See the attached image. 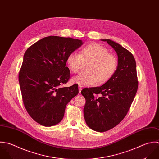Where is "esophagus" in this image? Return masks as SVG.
I'll use <instances>...</instances> for the list:
<instances>
[{
    "mask_svg": "<svg viewBox=\"0 0 159 159\" xmlns=\"http://www.w3.org/2000/svg\"><path fill=\"white\" fill-rule=\"evenodd\" d=\"M78 89H79V93H80L81 91V90H82V86H78Z\"/></svg>",
    "mask_w": 159,
    "mask_h": 159,
    "instance_id": "34e87169",
    "label": "esophagus"
}]
</instances>
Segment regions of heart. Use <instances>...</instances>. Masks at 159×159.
I'll list each match as a JSON object with an SVG mask.
<instances>
[{
  "instance_id": "b5f03b06",
  "label": "heart",
  "mask_w": 159,
  "mask_h": 159,
  "mask_svg": "<svg viewBox=\"0 0 159 159\" xmlns=\"http://www.w3.org/2000/svg\"><path fill=\"white\" fill-rule=\"evenodd\" d=\"M68 69L78 72L83 63L89 62L86 66L87 72L73 76L71 82L83 86H90L104 83L115 74L117 67V60L108 50L99 44H91L84 47L80 52L70 53L66 58Z\"/></svg>"
}]
</instances>
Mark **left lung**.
Segmentation results:
<instances>
[{
  "instance_id": "left-lung-1",
  "label": "left lung",
  "mask_w": 159,
  "mask_h": 159,
  "mask_svg": "<svg viewBox=\"0 0 159 159\" xmlns=\"http://www.w3.org/2000/svg\"><path fill=\"white\" fill-rule=\"evenodd\" d=\"M113 48L118 56L113 76L101 86L83 89V109L87 125L98 132L107 131L119 124L126 115L136 96L138 82L133 54L120 44L101 39Z\"/></svg>"
}]
</instances>
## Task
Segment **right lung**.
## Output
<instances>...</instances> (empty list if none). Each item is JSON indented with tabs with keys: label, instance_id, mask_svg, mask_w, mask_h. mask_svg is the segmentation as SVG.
Here are the masks:
<instances>
[{
	"label": "right lung",
	"instance_id": "1",
	"mask_svg": "<svg viewBox=\"0 0 159 159\" xmlns=\"http://www.w3.org/2000/svg\"><path fill=\"white\" fill-rule=\"evenodd\" d=\"M81 40L51 36L30 47L23 56L19 83L24 106L30 116L44 126L63 118L66 104L78 94V86L60 87L68 82V55L80 48Z\"/></svg>",
	"mask_w": 159,
	"mask_h": 159
}]
</instances>
